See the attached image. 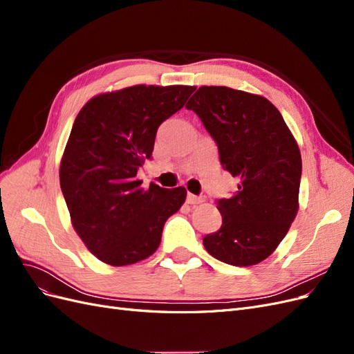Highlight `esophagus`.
<instances>
[{"mask_svg": "<svg viewBox=\"0 0 354 354\" xmlns=\"http://www.w3.org/2000/svg\"><path fill=\"white\" fill-rule=\"evenodd\" d=\"M202 201L203 199L201 196H195V195H192V194H187V196H186V202L190 203V205H195V203H199Z\"/></svg>", "mask_w": 354, "mask_h": 354, "instance_id": "esophagus-1", "label": "esophagus"}]
</instances>
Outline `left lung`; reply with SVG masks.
Masks as SVG:
<instances>
[{"mask_svg": "<svg viewBox=\"0 0 354 354\" xmlns=\"http://www.w3.org/2000/svg\"><path fill=\"white\" fill-rule=\"evenodd\" d=\"M186 108L214 138L223 168L241 183L218 199L221 227L203 238L223 263L245 267L266 260L298 211L301 153L281 112L261 95L229 87L198 88Z\"/></svg>", "mask_w": 354, "mask_h": 354, "instance_id": "8db88e82", "label": "left lung"}]
</instances>
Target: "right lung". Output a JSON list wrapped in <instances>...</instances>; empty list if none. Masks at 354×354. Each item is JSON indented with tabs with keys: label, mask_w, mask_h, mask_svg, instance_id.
Instances as JSON below:
<instances>
[{
	"label": "right lung",
	"mask_w": 354,
	"mask_h": 354,
	"mask_svg": "<svg viewBox=\"0 0 354 354\" xmlns=\"http://www.w3.org/2000/svg\"><path fill=\"white\" fill-rule=\"evenodd\" d=\"M195 87L134 85L93 97L80 111L60 162V187L73 229L106 264L151 257L186 189L142 187L137 171L152 158L159 125Z\"/></svg>",
	"instance_id": "1"
}]
</instances>
